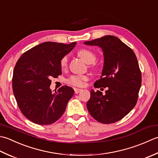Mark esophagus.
Here are the masks:
<instances>
[{
    "label": "esophagus",
    "mask_w": 158,
    "mask_h": 158,
    "mask_svg": "<svg viewBox=\"0 0 158 158\" xmlns=\"http://www.w3.org/2000/svg\"><path fill=\"white\" fill-rule=\"evenodd\" d=\"M82 91V89H77V88L74 89V92H75V93H76V94L80 92H81Z\"/></svg>",
    "instance_id": "obj_1"
}]
</instances>
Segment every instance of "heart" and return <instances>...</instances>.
<instances>
[{
    "label": "heart",
    "instance_id": "obj_1",
    "mask_svg": "<svg viewBox=\"0 0 158 158\" xmlns=\"http://www.w3.org/2000/svg\"><path fill=\"white\" fill-rule=\"evenodd\" d=\"M78 55L86 63L92 64L95 62L97 59L96 54L89 49L80 50L78 52ZM68 63V56H64L60 61V66L61 69H65ZM89 80V77L86 75H72L67 79V82L75 86H82L85 82Z\"/></svg>",
    "mask_w": 158,
    "mask_h": 158
}]
</instances>
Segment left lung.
<instances>
[{"mask_svg":"<svg viewBox=\"0 0 158 158\" xmlns=\"http://www.w3.org/2000/svg\"><path fill=\"white\" fill-rule=\"evenodd\" d=\"M85 44L102 48L104 67L94 86L108 89L105 95L91 90L86 107L99 123H115L125 117L137 103L142 75L136 56L130 47L112 35L85 41Z\"/></svg>","mask_w":158,"mask_h":158,"instance_id":"left-lung-1","label":"left lung"}]
</instances>
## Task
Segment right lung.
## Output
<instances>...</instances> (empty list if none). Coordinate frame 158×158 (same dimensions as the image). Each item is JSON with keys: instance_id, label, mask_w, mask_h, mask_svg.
I'll list each match as a JSON object with an SVG mask.
<instances>
[{"instance_id": "obj_1", "label": "right lung", "mask_w": 158, "mask_h": 158, "mask_svg": "<svg viewBox=\"0 0 158 158\" xmlns=\"http://www.w3.org/2000/svg\"><path fill=\"white\" fill-rule=\"evenodd\" d=\"M76 42L70 44L47 41L22 54L16 63L12 88L22 113L38 125L54 123L65 111L74 93L68 86L52 93L51 78L61 75L60 61Z\"/></svg>"}]
</instances>
